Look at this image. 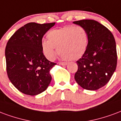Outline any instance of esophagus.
<instances>
[{
    "label": "esophagus",
    "instance_id": "34e87169",
    "mask_svg": "<svg viewBox=\"0 0 121 121\" xmlns=\"http://www.w3.org/2000/svg\"><path fill=\"white\" fill-rule=\"evenodd\" d=\"M59 64L61 65H67V62H60Z\"/></svg>",
    "mask_w": 121,
    "mask_h": 121
}]
</instances>
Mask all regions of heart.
<instances>
[{"label":"heart","instance_id":"heart-1","mask_svg":"<svg viewBox=\"0 0 121 121\" xmlns=\"http://www.w3.org/2000/svg\"><path fill=\"white\" fill-rule=\"evenodd\" d=\"M47 38L42 40V49L45 56L51 61L55 58L58 52L67 60H76L84 55L88 47V33L81 26L52 30L47 34Z\"/></svg>","mask_w":121,"mask_h":121}]
</instances>
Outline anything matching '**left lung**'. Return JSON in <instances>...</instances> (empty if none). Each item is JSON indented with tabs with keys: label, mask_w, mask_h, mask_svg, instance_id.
<instances>
[{
	"label": "left lung",
	"mask_w": 121,
	"mask_h": 121,
	"mask_svg": "<svg viewBox=\"0 0 121 121\" xmlns=\"http://www.w3.org/2000/svg\"><path fill=\"white\" fill-rule=\"evenodd\" d=\"M73 23L85 28L88 36L85 53L76 61L78 69L74 78L84 89L97 90L110 81L117 67L115 38L108 28L94 20Z\"/></svg>",
	"instance_id": "1"
}]
</instances>
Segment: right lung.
<instances>
[{
	"label": "right lung",
	"mask_w": 121,
	"mask_h": 121,
	"mask_svg": "<svg viewBox=\"0 0 121 121\" xmlns=\"http://www.w3.org/2000/svg\"><path fill=\"white\" fill-rule=\"evenodd\" d=\"M55 22H30L18 29L8 40L5 50L8 78L20 92L36 95L47 89L56 63L45 58L42 49L43 35Z\"/></svg>",
	"instance_id": "add662e5"
}]
</instances>
